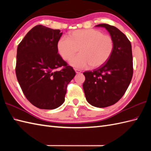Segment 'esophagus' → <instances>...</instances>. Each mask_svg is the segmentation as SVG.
Wrapping results in <instances>:
<instances>
[{
    "mask_svg": "<svg viewBox=\"0 0 151 151\" xmlns=\"http://www.w3.org/2000/svg\"><path fill=\"white\" fill-rule=\"evenodd\" d=\"M75 70L76 73H77V74H79V73H81L82 72L81 70H79V69H75Z\"/></svg>",
    "mask_w": 151,
    "mask_h": 151,
    "instance_id": "1",
    "label": "esophagus"
}]
</instances>
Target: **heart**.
I'll return each instance as SVG.
<instances>
[{"instance_id":"heart-1","label":"heart","mask_w":151,"mask_h":151,"mask_svg":"<svg viewBox=\"0 0 151 151\" xmlns=\"http://www.w3.org/2000/svg\"><path fill=\"white\" fill-rule=\"evenodd\" d=\"M77 69L91 66L97 68L110 58L114 50V41L109 35L97 29L76 30L70 32L69 37H62L58 42V50L63 60Z\"/></svg>"}]
</instances>
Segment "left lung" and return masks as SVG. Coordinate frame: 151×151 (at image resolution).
Instances as JSON below:
<instances>
[{
    "instance_id": "left-lung-1",
    "label": "left lung",
    "mask_w": 151,
    "mask_h": 151,
    "mask_svg": "<svg viewBox=\"0 0 151 151\" xmlns=\"http://www.w3.org/2000/svg\"><path fill=\"white\" fill-rule=\"evenodd\" d=\"M110 33L114 41V50L106 63L86 71L83 89L87 101L97 108L114 104L123 97L133 75L132 46L129 39L119 30L108 24H99Z\"/></svg>"
}]
</instances>
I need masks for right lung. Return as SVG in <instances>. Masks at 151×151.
I'll return each mask as SVG.
<instances>
[{
	"instance_id": "obj_1",
	"label": "right lung",
	"mask_w": 151,
	"mask_h": 151,
	"mask_svg": "<svg viewBox=\"0 0 151 151\" xmlns=\"http://www.w3.org/2000/svg\"><path fill=\"white\" fill-rule=\"evenodd\" d=\"M60 30L37 25L19 44L15 73L27 99L44 110L58 108L65 101L67 84L75 77L72 67L58 54ZM63 69L58 72L56 68Z\"/></svg>"
}]
</instances>
